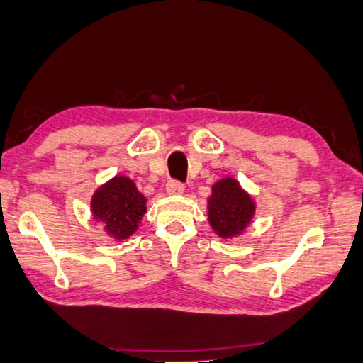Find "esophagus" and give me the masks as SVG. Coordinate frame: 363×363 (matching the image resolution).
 <instances>
[{
	"label": "esophagus",
	"instance_id": "obj_1",
	"mask_svg": "<svg viewBox=\"0 0 363 363\" xmlns=\"http://www.w3.org/2000/svg\"><path fill=\"white\" fill-rule=\"evenodd\" d=\"M184 189H186L184 187V184L176 179H171L167 182V192L169 195H181L184 194Z\"/></svg>",
	"mask_w": 363,
	"mask_h": 363
}]
</instances>
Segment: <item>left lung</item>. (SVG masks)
Returning <instances> with one entry per match:
<instances>
[{
    "instance_id": "obj_1",
    "label": "left lung",
    "mask_w": 363,
    "mask_h": 363,
    "mask_svg": "<svg viewBox=\"0 0 363 363\" xmlns=\"http://www.w3.org/2000/svg\"><path fill=\"white\" fill-rule=\"evenodd\" d=\"M209 223L222 238H232L242 233L254 216V201L232 177L213 186L208 200Z\"/></svg>"
}]
</instances>
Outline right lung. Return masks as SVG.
<instances>
[{
	"label": "right lung",
	"mask_w": 363,
	"mask_h": 363,
	"mask_svg": "<svg viewBox=\"0 0 363 363\" xmlns=\"http://www.w3.org/2000/svg\"><path fill=\"white\" fill-rule=\"evenodd\" d=\"M91 211L98 222L117 240L128 238L146 213V199L138 192L135 182L125 176H116L104 184L91 199Z\"/></svg>",
	"instance_id": "1"
}]
</instances>
